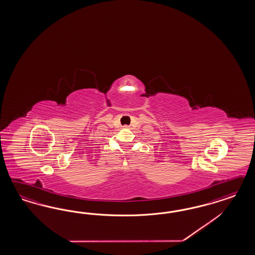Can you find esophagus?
<instances>
[{"label": "esophagus", "mask_w": 255, "mask_h": 255, "mask_svg": "<svg viewBox=\"0 0 255 255\" xmlns=\"http://www.w3.org/2000/svg\"><path fill=\"white\" fill-rule=\"evenodd\" d=\"M124 129H129V126H127V125H125V126H124Z\"/></svg>", "instance_id": "obj_1"}]
</instances>
